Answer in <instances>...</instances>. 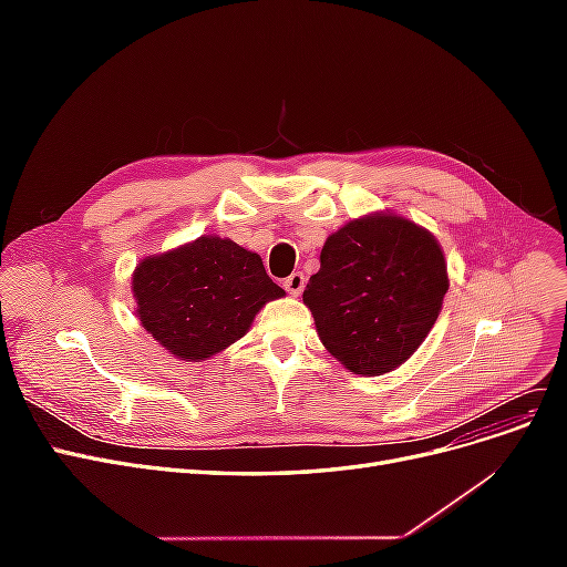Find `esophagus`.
Segmentation results:
<instances>
[{"mask_svg": "<svg viewBox=\"0 0 567 567\" xmlns=\"http://www.w3.org/2000/svg\"><path fill=\"white\" fill-rule=\"evenodd\" d=\"M284 286H286V290L290 296H300L302 293V288H305V274L302 271H293L290 274V277L284 281Z\"/></svg>", "mask_w": 567, "mask_h": 567, "instance_id": "1", "label": "esophagus"}]
</instances>
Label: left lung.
Masks as SVG:
<instances>
[{
	"label": "left lung",
	"mask_w": 567,
	"mask_h": 567,
	"mask_svg": "<svg viewBox=\"0 0 567 567\" xmlns=\"http://www.w3.org/2000/svg\"><path fill=\"white\" fill-rule=\"evenodd\" d=\"M305 286L319 340L352 373L394 371L419 350L450 290L437 238L392 215L350 219L321 248Z\"/></svg>",
	"instance_id": "left-lung-1"
}]
</instances>
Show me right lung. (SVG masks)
Wrapping results in <instances>:
<instances>
[{
	"label": "right lung",
	"mask_w": 567,
	"mask_h": 567,
	"mask_svg": "<svg viewBox=\"0 0 567 567\" xmlns=\"http://www.w3.org/2000/svg\"><path fill=\"white\" fill-rule=\"evenodd\" d=\"M132 293L144 329L186 362L227 350L269 300L286 296L260 255L219 236L144 257L132 274Z\"/></svg>",
	"instance_id": "add662e5"
}]
</instances>
